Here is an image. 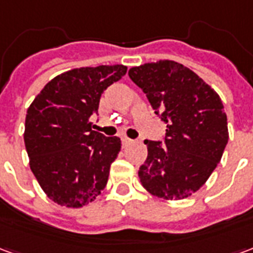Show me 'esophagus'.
<instances>
[{"instance_id":"obj_1","label":"esophagus","mask_w":253,"mask_h":253,"mask_svg":"<svg viewBox=\"0 0 253 253\" xmlns=\"http://www.w3.org/2000/svg\"><path fill=\"white\" fill-rule=\"evenodd\" d=\"M122 142H123V145H125V146H128V145L134 143V141H132V139H130V138L123 137V138H122Z\"/></svg>"}]
</instances>
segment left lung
Returning a JSON list of instances; mask_svg holds the SVG:
<instances>
[{
  "instance_id": "1",
  "label": "left lung",
  "mask_w": 253,
  "mask_h": 253,
  "mask_svg": "<svg viewBox=\"0 0 253 253\" xmlns=\"http://www.w3.org/2000/svg\"><path fill=\"white\" fill-rule=\"evenodd\" d=\"M154 114L167 125L164 143L145 139L148 159L138 176L153 195L177 201L201 188L221 161L228 143V119L217 92L175 61L131 67Z\"/></svg>"
}]
</instances>
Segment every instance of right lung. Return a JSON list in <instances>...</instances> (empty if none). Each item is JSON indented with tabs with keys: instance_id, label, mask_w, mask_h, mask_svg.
<instances>
[{
	"instance_id": "1",
	"label": "right lung",
	"mask_w": 253,
	"mask_h": 253,
	"mask_svg": "<svg viewBox=\"0 0 253 253\" xmlns=\"http://www.w3.org/2000/svg\"><path fill=\"white\" fill-rule=\"evenodd\" d=\"M127 72L123 65L73 69L52 78L27 111L24 142L31 170L52 201L93 202L108 181L121 138L92 130L101 93Z\"/></svg>"
}]
</instances>
